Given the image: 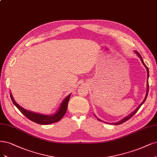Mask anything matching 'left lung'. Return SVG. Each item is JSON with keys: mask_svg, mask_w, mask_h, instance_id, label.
<instances>
[{"mask_svg": "<svg viewBox=\"0 0 157 157\" xmlns=\"http://www.w3.org/2000/svg\"><path fill=\"white\" fill-rule=\"evenodd\" d=\"M134 52H135V54H136L137 55V56L140 58V60H141V61H142V63H143V65L144 66H145V67L146 68V69H147V92H146V95H145V98H144V101H142V102L141 104H140L136 109H135L132 113H131L130 114H128V116H127L126 117H125L124 118H123L121 120H120V121H117V122H116V123H109V124H112V125H120V124H122L123 123H124V122H125L126 121H127L128 120H129V119H130L131 117H132L135 113H136V112H137V111L139 110V109L140 107H141V106L144 104V102H145V101L146 100V99H147V95H148V91H149V83H148V78H149V69H148V67L146 66V65L145 64V63L144 62V60H143V59H142V56H141V55H140V53L138 52V51H134ZM94 116L97 117V120H98L99 121H101L100 119H99L98 117H97L95 114H94Z\"/></svg>", "mask_w": 157, "mask_h": 157, "instance_id": "left-lung-1", "label": "left lung"}]
</instances>
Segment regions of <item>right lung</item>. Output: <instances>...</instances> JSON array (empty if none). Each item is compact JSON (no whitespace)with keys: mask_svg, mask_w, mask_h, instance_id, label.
<instances>
[{"mask_svg":"<svg viewBox=\"0 0 157 157\" xmlns=\"http://www.w3.org/2000/svg\"><path fill=\"white\" fill-rule=\"evenodd\" d=\"M70 96H71V94H69L66 98L62 101L60 105L59 106L58 110L56 111V112H55V113H53V114L51 115H45L41 114V113H39L33 112L23 109V107H21L15 102L12 94H11L10 91V97L14 105L17 108L20 110V112L22 113L25 116L29 119L30 120L36 123L41 124V125H48V124L56 123L58 121H60L67 111Z\"/></svg>","mask_w":157,"mask_h":157,"instance_id":"1","label":"right lung"}]
</instances>
